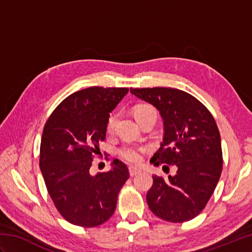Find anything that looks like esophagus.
<instances>
[{"label": "esophagus", "instance_id": "obj_1", "mask_svg": "<svg viewBox=\"0 0 252 252\" xmlns=\"http://www.w3.org/2000/svg\"><path fill=\"white\" fill-rule=\"evenodd\" d=\"M129 172H130V175H131V176H134V175L140 173L141 171L138 170V169H136V168H130V169H129Z\"/></svg>", "mask_w": 252, "mask_h": 252}]
</instances>
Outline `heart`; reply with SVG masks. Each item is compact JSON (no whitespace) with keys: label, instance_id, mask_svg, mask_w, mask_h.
<instances>
[{"label":"heart","instance_id":"b5f03b06","mask_svg":"<svg viewBox=\"0 0 252 252\" xmlns=\"http://www.w3.org/2000/svg\"><path fill=\"white\" fill-rule=\"evenodd\" d=\"M152 112H156L153 107L147 106V105H143L137 107L135 109V117L136 119L138 120L141 117L145 116L147 114H152ZM118 120V115L117 114H112L108 120H107V131L108 132H112L115 130L116 123ZM145 153V148L144 147H140V146H134V145H126L123 146L120 149V156L122 159H125L126 161L130 162L132 164H138L142 162L143 160V155Z\"/></svg>","mask_w":252,"mask_h":252}]
</instances>
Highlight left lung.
Segmentation results:
<instances>
[{
	"mask_svg": "<svg viewBox=\"0 0 252 252\" xmlns=\"http://www.w3.org/2000/svg\"><path fill=\"white\" fill-rule=\"evenodd\" d=\"M130 92L156 107L163 120V142L151 162L178 168L168 179L153 175L148 207L164 221H189L206 207L222 172L221 137L215 118L184 91L131 88Z\"/></svg>",
	"mask_w": 252,
	"mask_h": 252,
	"instance_id": "obj_1",
	"label": "left lung"
}]
</instances>
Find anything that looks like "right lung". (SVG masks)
Segmentation results:
<instances>
[{
    "instance_id": "1",
    "label": "right lung",
    "mask_w": 252,
    "mask_h": 252,
    "mask_svg": "<svg viewBox=\"0 0 252 252\" xmlns=\"http://www.w3.org/2000/svg\"><path fill=\"white\" fill-rule=\"evenodd\" d=\"M129 89L92 87L63 99L47 119L40 147V169L47 191L63 219L94 227L114 215L118 194L129 179L115 159L108 172L90 173L110 112Z\"/></svg>"
}]
</instances>
